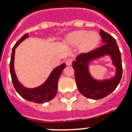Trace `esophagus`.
<instances>
[{
  "instance_id": "esophagus-1",
  "label": "esophagus",
  "mask_w": 132,
  "mask_h": 132,
  "mask_svg": "<svg viewBox=\"0 0 132 132\" xmlns=\"http://www.w3.org/2000/svg\"><path fill=\"white\" fill-rule=\"evenodd\" d=\"M73 59H68L66 61V65H67V66H70V65H71L72 63H73Z\"/></svg>"
}]
</instances>
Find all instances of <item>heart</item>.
Masks as SVG:
<instances>
[{"instance_id": "heart-1", "label": "heart", "mask_w": 132, "mask_h": 132, "mask_svg": "<svg viewBox=\"0 0 132 132\" xmlns=\"http://www.w3.org/2000/svg\"><path fill=\"white\" fill-rule=\"evenodd\" d=\"M100 40V36L96 32L77 31L71 33L66 38V42L71 45H78L84 51H89L95 48Z\"/></svg>"}]
</instances>
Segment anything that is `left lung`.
Masks as SVG:
<instances>
[{"label":"left lung","mask_w":132,"mask_h":132,"mask_svg":"<svg viewBox=\"0 0 132 132\" xmlns=\"http://www.w3.org/2000/svg\"><path fill=\"white\" fill-rule=\"evenodd\" d=\"M103 45L87 53L80 54L73 62L75 78L79 92L87 98L101 99L115 90L120 83L122 76L121 53L116 39L103 30H100ZM104 55H110L116 67V74L113 79L105 81H96L88 72V62L92 59Z\"/></svg>","instance_id":"left-lung-1"}]
</instances>
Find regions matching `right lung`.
Returning a JSON list of instances; mask_svg holds the SVG:
<instances>
[{
	"label": "right lung",
	"mask_w": 132,
	"mask_h": 132,
	"mask_svg": "<svg viewBox=\"0 0 132 132\" xmlns=\"http://www.w3.org/2000/svg\"><path fill=\"white\" fill-rule=\"evenodd\" d=\"M28 37H29L28 34L24 35L16 42V43L14 45V46L12 48L11 59H10V69L12 84L14 85V89L22 98H25L31 102L37 103H43L45 102H48L51 101L52 99L56 96L57 89H58L59 78L61 76L63 69H65L66 64L62 63L61 65L54 69L50 74V76H49L48 79L41 86L34 89L24 87V86H22L20 84L16 78L14 69V59L15 48L19 45L21 42L27 38Z\"/></svg>",
	"instance_id": "add662e5"
}]
</instances>
